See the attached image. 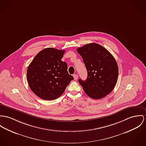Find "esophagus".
<instances>
[{
  "label": "esophagus",
  "instance_id": "obj_1",
  "mask_svg": "<svg viewBox=\"0 0 146 146\" xmlns=\"http://www.w3.org/2000/svg\"><path fill=\"white\" fill-rule=\"evenodd\" d=\"M73 77H74V79L75 80H77L78 78V76L77 74H74V75H73Z\"/></svg>",
  "mask_w": 146,
  "mask_h": 146
}]
</instances>
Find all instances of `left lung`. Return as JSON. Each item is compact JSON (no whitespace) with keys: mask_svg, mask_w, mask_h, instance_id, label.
I'll return each mask as SVG.
<instances>
[{"mask_svg":"<svg viewBox=\"0 0 146 146\" xmlns=\"http://www.w3.org/2000/svg\"><path fill=\"white\" fill-rule=\"evenodd\" d=\"M88 73L86 80L79 79L85 93L93 99H101L110 94L117 82L118 67L115 59L105 48L97 43L79 47Z\"/></svg>","mask_w":146,"mask_h":146,"instance_id":"8db88e82","label":"left lung"}]
</instances>
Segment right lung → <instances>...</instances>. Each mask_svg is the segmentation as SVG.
I'll list each match as a JSON object with an SVG mask.
<instances>
[{"label": "right lung", "instance_id": "right-lung-1", "mask_svg": "<svg viewBox=\"0 0 146 146\" xmlns=\"http://www.w3.org/2000/svg\"><path fill=\"white\" fill-rule=\"evenodd\" d=\"M64 50L47 48L34 58L28 67L27 79L34 93L44 100H54L64 92L71 80L67 64L61 60Z\"/></svg>", "mask_w": 146, "mask_h": 146}]
</instances>
